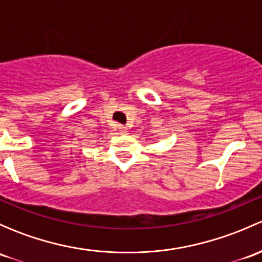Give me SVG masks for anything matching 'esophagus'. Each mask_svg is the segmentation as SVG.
<instances>
[{"mask_svg":"<svg viewBox=\"0 0 262 262\" xmlns=\"http://www.w3.org/2000/svg\"><path fill=\"white\" fill-rule=\"evenodd\" d=\"M118 129H119V132H120L121 134L126 133V128H125V126H123V125H119V126H118Z\"/></svg>","mask_w":262,"mask_h":262,"instance_id":"obj_1","label":"esophagus"}]
</instances>
